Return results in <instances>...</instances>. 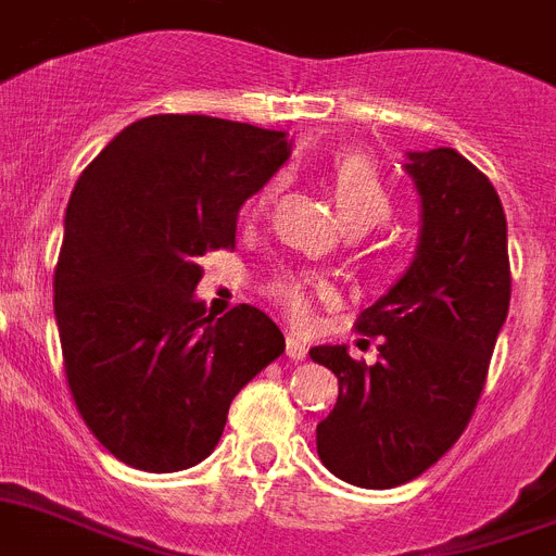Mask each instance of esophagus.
Returning a JSON list of instances; mask_svg holds the SVG:
<instances>
[{
    "label": "esophagus",
    "instance_id": "esophagus-1",
    "mask_svg": "<svg viewBox=\"0 0 556 556\" xmlns=\"http://www.w3.org/2000/svg\"><path fill=\"white\" fill-rule=\"evenodd\" d=\"M306 354H309V345L303 343L298 334H287V357L301 363V359H306Z\"/></svg>",
    "mask_w": 556,
    "mask_h": 556
}]
</instances>
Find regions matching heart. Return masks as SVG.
<instances>
[{"label":"heart","instance_id":"1","mask_svg":"<svg viewBox=\"0 0 556 556\" xmlns=\"http://www.w3.org/2000/svg\"><path fill=\"white\" fill-rule=\"evenodd\" d=\"M326 177H329V191L334 197L337 213H340V219L345 222L349 230L363 232L374 225H382L391 216V191H388L386 179H382L377 165L365 154H357V151L337 154L329 163ZM278 185H281V179H273L269 185H264V191L255 197L253 207L267 205L269 199L275 197V191H278ZM269 295L295 324H306L312 317L315 298L329 301L334 295V289H331L326 278H317V275L287 273L278 275L269 283Z\"/></svg>","mask_w":556,"mask_h":556}]
</instances>
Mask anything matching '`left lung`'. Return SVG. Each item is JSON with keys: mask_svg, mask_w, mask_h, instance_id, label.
<instances>
[{"mask_svg": "<svg viewBox=\"0 0 556 556\" xmlns=\"http://www.w3.org/2000/svg\"><path fill=\"white\" fill-rule=\"evenodd\" d=\"M405 170L421 197L416 255L357 317L359 334L379 340V359L365 365L345 345L309 351L340 382L317 425V455L363 490L414 481L453 447L509 315L506 216L490 179L455 149L407 151Z\"/></svg>", "mask_w": 556, "mask_h": 556, "instance_id": "obj_1", "label": "left lung"}]
</instances>
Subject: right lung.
Instances as JSON below:
<instances>
[{"instance_id": "add662e5", "label": "right lung", "mask_w": 556, "mask_h": 556, "mask_svg": "<svg viewBox=\"0 0 556 556\" xmlns=\"http://www.w3.org/2000/svg\"><path fill=\"white\" fill-rule=\"evenodd\" d=\"M283 131L207 115L131 123L84 168L55 264L75 407L109 453L179 472L213 453L232 396L283 354L255 306L205 315L202 255L236 247L247 199L289 160Z\"/></svg>"}]
</instances>
